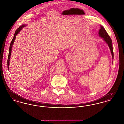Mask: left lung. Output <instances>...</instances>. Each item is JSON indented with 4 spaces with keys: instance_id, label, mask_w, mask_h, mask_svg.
<instances>
[{
    "instance_id": "1",
    "label": "left lung",
    "mask_w": 124,
    "mask_h": 124,
    "mask_svg": "<svg viewBox=\"0 0 124 124\" xmlns=\"http://www.w3.org/2000/svg\"><path fill=\"white\" fill-rule=\"evenodd\" d=\"M99 34L100 37H102L103 39L106 42V43L108 44L112 53V59H113V48H112V39L108 35V34L107 33V32H106V30L105 29V28L101 25L100 29V31L99 32Z\"/></svg>"
}]
</instances>
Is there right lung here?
Instances as JSON below:
<instances>
[{"label": "right lung", "mask_w": 124, "mask_h": 124, "mask_svg": "<svg viewBox=\"0 0 124 124\" xmlns=\"http://www.w3.org/2000/svg\"><path fill=\"white\" fill-rule=\"evenodd\" d=\"M26 25L25 24H23L21 26H20L16 30V31L15 32L14 37L12 39L11 43L10 44V46L9 47V54H8V60H7V67H8V69L9 70V61H10V57H11V52H12V46L13 45V43L15 41V39L16 38V36L18 34V33H19V32L21 30L23 27H24V26H25Z\"/></svg>", "instance_id": "add662e5"}]
</instances>
